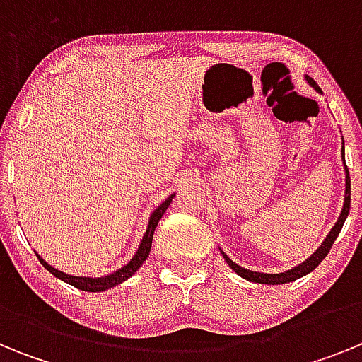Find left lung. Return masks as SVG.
I'll use <instances>...</instances> for the list:
<instances>
[{"label": "left lung", "instance_id": "1", "mask_svg": "<svg viewBox=\"0 0 362 362\" xmlns=\"http://www.w3.org/2000/svg\"><path fill=\"white\" fill-rule=\"evenodd\" d=\"M306 83H308L312 88H315L317 92H321V88H319V85L315 81H313L310 76H305ZM322 94V92H321ZM341 158H343V165H344V175H346V179H344V204H343V210H341V214H339V219L337 223L334 225V228L330 230V233L326 235L325 241L321 243V246H319L317 250L313 252L312 255H310L308 259H305L303 263L297 264V267L290 268V270H284V272H279V274H264V272H254V270H248V268H243L239 267L238 263H233L232 259L228 257V255L225 254V252L221 250V254H223V257H225L226 264H228L230 268H232L238 276H241L243 279L250 281V283H259V284H284V283H292V281L299 279V277L306 276V274H310L312 270H315V268L321 264L322 259L328 255V252H330L332 245H334V241L337 239V235L341 233V228H343L344 221H346L348 214H350V174H348V168H346V163H344V139H343V148H341Z\"/></svg>", "mask_w": 362, "mask_h": 362}]
</instances>
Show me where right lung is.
<instances>
[{
  "mask_svg": "<svg viewBox=\"0 0 362 362\" xmlns=\"http://www.w3.org/2000/svg\"><path fill=\"white\" fill-rule=\"evenodd\" d=\"M174 196L175 194H172V196L166 197V199L159 204L158 209L150 214L148 225H146V232L143 233L141 243H139V246H137V250H136V254L132 255V259H130L129 263L124 264V267H121L119 270L112 272V274H108V276H101V277L70 276V274H65V272L50 267V264L47 263V261H45L41 255L36 254L37 259H40V263L43 264V267L47 268V270H49L52 276H56L57 279L65 281V283L72 284V286H76V288L83 290V292H105V290H108V288H114V286L121 284L123 281L130 279V277H132L134 274H136V272L141 268V264L146 261L150 250H152V239H153V232H156V226H158L159 219H161L163 214H165L166 209H168V204L172 203Z\"/></svg>",
  "mask_w": 362,
  "mask_h": 362,
  "instance_id": "obj_1",
  "label": "right lung"
}]
</instances>
